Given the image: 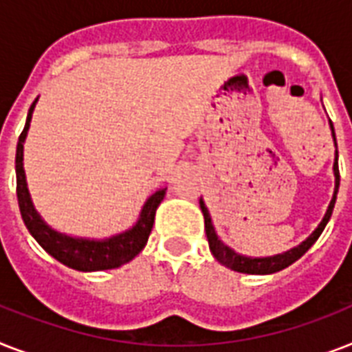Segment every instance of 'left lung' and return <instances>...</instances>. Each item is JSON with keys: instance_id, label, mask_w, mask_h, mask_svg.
<instances>
[{"instance_id": "obj_1", "label": "left lung", "mask_w": 352, "mask_h": 352, "mask_svg": "<svg viewBox=\"0 0 352 352\" xmlns=\"http://www.w3.org/2000/svg\"><path fill=\"white\" fill-rule=\"evenodd\" d=\"M331 129H333V138H334V144H336V135H334V127H333V122H331ZM334 177H336V186H334V195H333V201L329 204V210L323 221L320 223L314 234L309 237L307 241H303L300 246H296L292 250L285 252V254H279V256H274V257H259V259H252V257H245V256H239V254H235L232 248H228L226 245H223L215 234L214 226H212V219H210V214L206 206H204L203 199L199 201L201 204V210H203V215H204V230H206V239H208V245H210V250L214 254V257L221 265H225V267L232 268L235 272H243V274H272V272H279V270H283L287 268L289 265H292L294 261H298L303 254H305L309 248H311L316 239L320 237V234L323 232L325 225H327V221L331 219V215H333V208H334V203H336V193H338V186H340V170H338V151H336V160H334Z\"/></svg>"}]
</instances>
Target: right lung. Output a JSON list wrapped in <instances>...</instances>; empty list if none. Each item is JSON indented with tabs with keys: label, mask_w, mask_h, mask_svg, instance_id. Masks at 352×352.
Returning <instances> with one entry per match:
<instances>
[{
	"label": "right lung",
	"mask_w": 352,
	"mask_h": 352,
	"mask_svg": "<svg viewBox=\"0 0 352 352\" xmlns=\"http://www.w3.org/2000/svg\"><path fill=\"white\" fill-rule=\"evenodd\" d=\"M36 106V100L27 115V122L21 135L18 138V148H16V195H18V204L21 217H23L25 226L29 228L40 246L47 254H51L54 259H58L63 265L74 268V270H109V268H117L124 263L131 261L133 257L137 256L138 252L142 250L148 237L151 234L155 221V212L160 201L164 199L166 188L155 192L151 197L146 201L140 214V219L131 230L124 232L120 235H115L111 239L106 241H87V239H73L67 235L58 234L51 230L49 226L40 219V215L36 214L34 206L30 203L29 190H27V182H25V171H23V142L27 137V129H29L30 117H32V109Z\"/></svg>",
	"instance_id": "add662e5"
}]
</instances>
